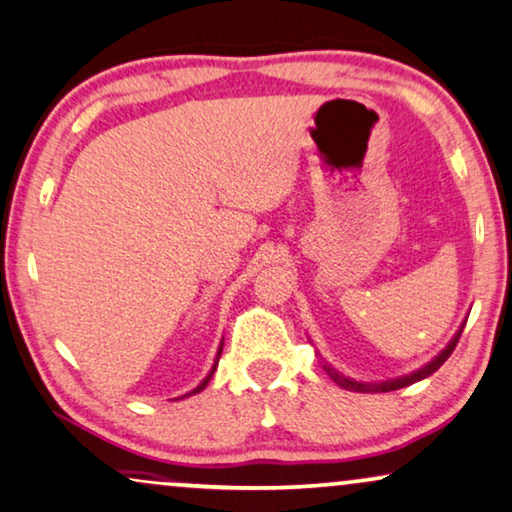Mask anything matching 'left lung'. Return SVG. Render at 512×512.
<instances>
[{"instance_id": "left-lung-1", "label": "left lung", "mask_w": 512, "mask_h": 512, "mask_svg": "<svg viewBox=\"0 0 512 512\" xmlns=\"http://www.w3.org/2000/svg\"><path fill=\"white\" fill-rule=\"evenodd\" d=\"M459 337H461V332L452 339V342H449L447 349L442 351L440 356L433 360V363H428L426 367H421V370L410 374V377H400V379H393V381H381V384H363V381H351V379L342 377V374H339V372L332 370L330 365H323V367H325V372L330 374V379L335 381V384L342 386V388H346V391H358V393H386V391H395V388L410 386V384H414V381L426 379L428 374H433L442 363H445V360H447L449 356H452V351L456 349V342H459Z\"/></svg>"}]
</instances>
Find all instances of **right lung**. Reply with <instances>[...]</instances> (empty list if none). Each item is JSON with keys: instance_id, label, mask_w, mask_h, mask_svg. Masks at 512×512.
<instances>
[{"instance_id": "add662e5", "label": "right lung", "mask_w": 512, "mask_h": 512, "mask_svg": "<svg viewBox=\"0 0 512 512\" xmlns=\"http://www.w3.org/2000/svg\"><path fill=\"white\" fill-rule=\"evenodd\" d=\"M220 353H222V349H220ZM220 353H217V360H220ZM213 372H215V367H213ZM213 372H210V374H208V377L201 381V386H196L192 393H199V391H203V388H206V384H208V381H210V377H213ZM192 393H189V395H192Z\"/></svg>"}]
</instances>
